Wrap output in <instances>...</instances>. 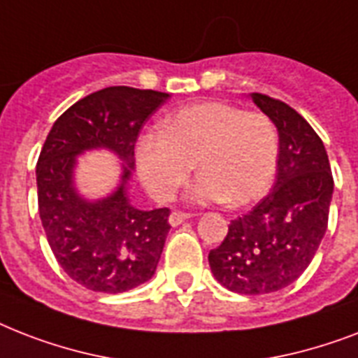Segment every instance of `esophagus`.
Listing matches in <instances>:
<instances>
[{"instance_id":"1","label":"esophagus","mask_w":358,"mask_h":358,"mask_svg":"<svg viewBox=\"0 0 358 358\" xmlns=\"http://www.w3.org/2000/svg\"><path fill=\"white\" fill-rule=\"evenodd\" d=\"M191 215L189 213H185V212H173L171 213V217H169V223L173 224V227H178V224H182L184 221H187Z\"/></svg>"}]
</instances>
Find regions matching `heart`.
<instances>
[{
  "instance_id": "b5f03b06",
  "label": "heart",
  "mask_w": 358,
  "mask_h": 358,
  "mask_svg": "<svg viewBox=\"0 0 358 358\" xmlns=\"http://www.w3.org/2000/svg\"><path fill=\"white\" fill-rule=\"evenodd\" d=\"M201 173L189 193L195 202L245 206L266 195L278 163V134L264 113L224 102L191 103L165 119L159 134L137 146L143 184L156 201H173Z\"/></svg>"
}]
</instances>
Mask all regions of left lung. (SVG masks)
Returning a JSON list of instances; mask_svg holds the SVG:
<instances>
[{"instance_id": "8db88e82", "label": "left lung", "mask_w": 358, "mask_h": 358, "mask_svg": "<svg viewBox=\"0 0 358 358\" xmlns=\"http://www.w3.org/2000/svg\"><path fill=\"white\" fill-rule=\"evenodd\" d=\"M250 98L277 126V180L269 195L229 224L208 262L227 289L260 295L286 288L308 267L327 230L334 182L310 124L280 100L260 92Z\"/></svg>"}]
</instances>
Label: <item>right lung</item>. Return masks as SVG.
Masks as SVG:
<instances>
[{
    "label": "right lung",
    "mask_w": 358,
    "mask_h": 358,
    "mask_svg": "<svg viewBox=\"0 0 358 358\" xmlns=\"http://www.w3.org/2000/svg\"><path fill=\"white\" fill-rule=\"evenodd\" d=\"M167 92L108 87L81 98L50 129L36 163L38 213L59 266L92 292L122 294L154 277L167 238L169 208L139 210L128 199L134 148ZM108 148L123 159L120 187L87 201L73 185L77 156Z\"/></svg>",
    "instance_id": "obj_1"
}]
</instances>
